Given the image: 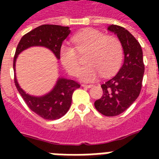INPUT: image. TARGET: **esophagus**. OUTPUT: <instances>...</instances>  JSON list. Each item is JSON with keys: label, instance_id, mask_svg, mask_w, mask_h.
Here are the masks:
<instances>
[{"label": "esophagus", "instance_id": "esophagus-1", "mask_svg": "<svg viewBox=\"0 0 159 159\" xmlns=\"http://www.w3.org/2000/svg\"><path fill=\"white\" fill-rule=\"evenodd\" d=\"M82 86L83 87H87V88H91V87H93L92 85H87V84H82Z\"/></svg>", "mask_w": 159, "mask_h": 159}]
</instances>
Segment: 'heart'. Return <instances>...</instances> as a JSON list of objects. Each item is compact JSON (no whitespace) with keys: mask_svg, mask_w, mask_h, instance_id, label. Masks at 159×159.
I'll use <instances>...</instances> for the list:
<instances>
[{"mask_svg":"<svg viewBox=\"0 0 159 159\" xmlns=\"http://www.w3.org/2000/svg\"><path fill=\"white\" fill-rule=\"evenodd\" d=\"M79 53L89 50L86 61L87 66L82 67L78 77L83 82H94L100 75L108 77L120 67L123 57L122 46L118 39L106 36L97 30H87L72 38ZM60 59L66 69L72 75L79 71L82 59L74 48L63 43L60 48Z\"/></svg>","mask_w":159,"mask_h":159,"instance_id":"heart-1","label":"heart"}]
</instances>
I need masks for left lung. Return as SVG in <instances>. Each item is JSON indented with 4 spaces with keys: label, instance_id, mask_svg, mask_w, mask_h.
Returning <instances> with one entry per match:
<instances>
[{
    "label": "left lung",
    "instance_id": "1",
    "mask_svg": "<svg viewBox=\"0 0 159 159\" xmlns=\"http://www.w3.org/2000/svg\"><path fill=\"white\" fill-rule=\"evenodd\" d=\"M107 30L117 35L124 51V62L117 74L102 85L103 95L95 107L106 116H116L135 102L142 87L144 65L137 39L123 27L111 25Z\"/></svg>",
    "mask_w": 159,
    "mask_h": 159
}]
</instances>
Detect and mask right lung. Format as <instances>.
<instances>
[{"instance_id": "right-lung-1", "label": "right lung", "mask_w": 159, "mask_h": 159, "mask_svg": "<svg viewBox=\"0 0 159 159\" xmlns=\"http://www.w3.org/2000/svg\"><path fill=\"white\" fill-rule=\"evenodd\" d=\"M71 33L69 27L57 25H43L21 38L14 57L15 84L28 107L45 120H57L63 116L72 104V93L80 85L73 80L59 77L50 92L42 96L28 94L19 85L16 74V59L19 54L31 47H43L49 49L57 60L60 59V48Z\"/></svg>"}]
</instances>
